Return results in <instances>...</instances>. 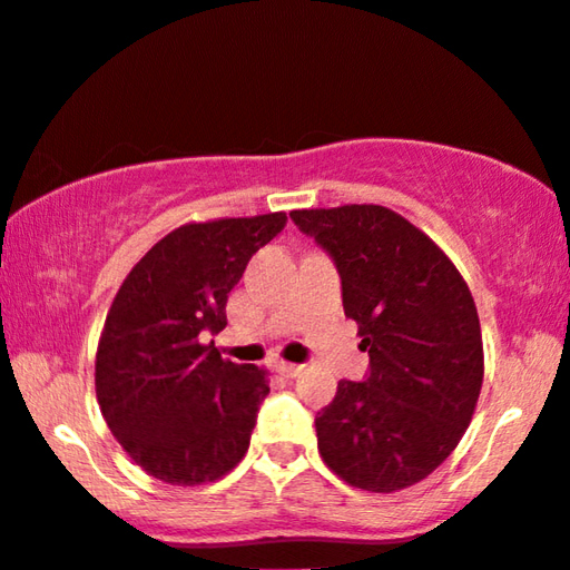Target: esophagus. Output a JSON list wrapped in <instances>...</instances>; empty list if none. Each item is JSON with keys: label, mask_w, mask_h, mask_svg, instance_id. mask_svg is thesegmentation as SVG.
Here are the masks:
<instances>
[{"label": "esophagus", "mask_w": 570, "mask_h": 570, "mask_svg": "<svg viewBox=\"0 0 570 570\" xmlns=\"http://www.w3.org/2000/svg\"><path fill=\"white\" fill-rule=\"evenodd\" d=\"M275 368H277V373H283V376H287V379H295L303 373V366H297V363H287V361H277Z\"/></svg>", "instance_id": "esophagus-1"}]
</instances>
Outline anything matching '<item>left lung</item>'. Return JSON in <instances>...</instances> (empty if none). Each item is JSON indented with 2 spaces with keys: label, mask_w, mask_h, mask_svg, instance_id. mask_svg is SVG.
Returning a JSON list of instances; mask_svg holds the SVG:
<instances>
[{
  "label": "left lung",
  "mask_w": 570,
  "mask_h": 570,
  "mask_svg": "<svg viewBox=\"0 0 570 570\" xmlns=\"http://www.w3.org/2000/svg\"><path fill=\"white\" fill-rule=\"evenodd\" d=\"M291 217L335 259L371 358L366 381H338L315 416L323 462L358 490L412 488L452 454L478 406L484 351L470 287L434 239L381 204Z\"/></svg>",
  "instance_id": "obj_1"
}]
</instances>
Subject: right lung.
Masks as SVG:
<instances>
[{
    "label": "right lung",
    "mask_w": 570,
    "mask_h": 570,
    "mask_svg": "<svg viewBox=\"0 0 570 570\" xmlns=\"http://www.w3.org/2000/svg\"><path fill=\"white\" fill-rule=\"evenodd\" d=\"M285 212L189 222L138 259L96 351V396L118 444L166 484L214 482L249 446L269 373L219 356L202 333L227 325V297Z\"/></svg>",
    "instance_id": "1"
}]
</instances>
